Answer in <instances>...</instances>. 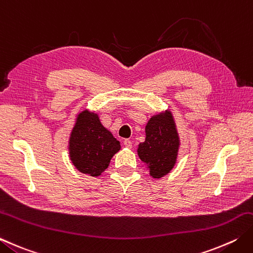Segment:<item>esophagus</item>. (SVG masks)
Wrapping results in <instances>:
<instances>
[{
    "label": "esophagus",
    "instance_id": "34e87169",
    "mask_svg": "<svg viewBox=\"0 0 253 253\" xmlns=\"http://www.w3.org/2000/svg\"><path fill=\"white\" fill-rule=\"evenodd\" d=\"M124 146L128 148V149H130V148L132 147V142L129 139H125L124 140Z\"/></svg>",
    "mask_w": 253,
    "mask_h": 253
}]
</instances>
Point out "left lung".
Listing matches in <instances>:
<instances>
[{"mask_svg": "<svg viewBox=\"0 0 253 253\" xmlns=\"http://www.w3.org/2000/svg\"><path fill=\"white\" fill-rule=\"evenodd\" d=\"M146 139L138 145L137 153L153 179H160L174 168L180 137L171 111L151 116L146 125Z\"/></svg>", "mask_w": 253, "mask_h": 253, "instance_id": "8db88e82", "label": "left lung"}]
</instances>
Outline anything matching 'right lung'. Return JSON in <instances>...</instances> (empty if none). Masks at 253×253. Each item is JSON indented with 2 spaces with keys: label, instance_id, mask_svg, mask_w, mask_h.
Instances as JSON below:
<instances>
[{
  "label": "right lung",
  "instance_id": "1",
  "mask_svg": "<svg viewBox=\"0 0 253 253\" xmlns=\"http://www.w3.org/2000/svg\"><path fill=\"white\" fill-rule=\"evenodd\" d=\"M69 157L77 169L90 176L105 171L113 156L121 150V142L102 125L95 112L79 113L69 137Z\"/></svg>",
  "mask_w": 253,
  "mask_h": 253
}]
</instances>
